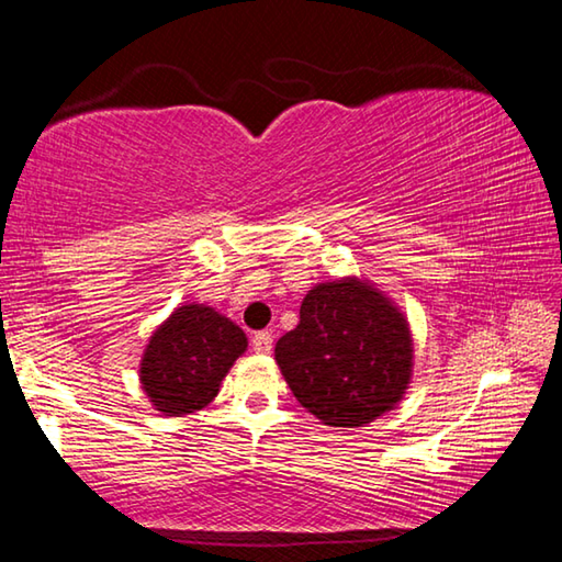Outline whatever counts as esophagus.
I'll return each mask as SVG.
<instances>
[{
  "mask_svg": "<svg viewBox=\"0 0 562 562\" xmlns=\"http://www.w3.org/2000/svg\"><path fill=\"white\" fill-rule=\"evenodd\" d=\"M252 349L258 351V355H270V351H272V335H270V331H258V335L252 337Z\"/></svg>",
  "mask_w": 562,
  "mask_h": 562,
  "instance_id": "34e87169",
  "label": "esophagus"
}]
</instances>
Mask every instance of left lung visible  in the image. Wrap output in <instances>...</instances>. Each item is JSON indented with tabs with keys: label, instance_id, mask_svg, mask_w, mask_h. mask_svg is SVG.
I'll return each instance as SVG.
<instances>
[{
	"label": "left lung",
	"instance_id": "1",
	"mask_svg": "<svg viewBox=\"0 0 562 562\" xmlns=\"http://www.w3.org/2000/svg\"><path fill=\"white\" fill-rule=\"evenodd\" d=\"M274 361L297 402L322 424L359 429L404 398L414 339L404 312L351 274L304 294L300 325L278 339Z\"/></svg>",
	"mask_w": 562,
	"mask_h": 562
}]
</instances>
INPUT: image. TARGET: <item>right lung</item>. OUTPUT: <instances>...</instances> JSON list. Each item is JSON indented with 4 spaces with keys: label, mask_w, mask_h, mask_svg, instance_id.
I'll list each match as a JSON object with an SVG mask.
<instances>
[{
    "label": "right lung",
    "mask_w": 562,
    "mask_h": 562,
    "mask_svg": "<svg viewBox=\"0 0 562 562\" xmlns=\"http://www.w3.org/2000/svg\"><path fill=\"white\" fill-rule=\"evenodd\" d=\"M245 349V331L231 317L207 304H180L148 337L138 369L140 389L164 416L201 412Z\"/></svg>",
    "instance_id": "1"
}]
</instances>
